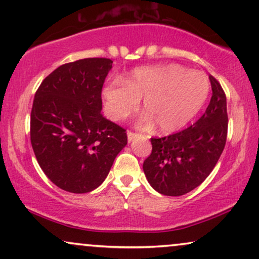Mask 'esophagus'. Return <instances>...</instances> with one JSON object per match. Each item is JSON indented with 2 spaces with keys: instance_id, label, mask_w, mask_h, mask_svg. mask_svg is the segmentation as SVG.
<instances>
[{
  "instance_id": "34e87169",
  "label": "esophagus",
  "mask_w": 259,
  "mask_h": 259,
  "mask_svg": "<svg viewBox=\"0 0 259 259\" xmlns=\"http://www.w3.org/2000/svg\"><path fill=\"white\" fill-rule=\"evenodd\" d=\"M126 135H127V141H129V142H132L133 140H135L137 136H139V134H136V133H133V132H127L126 133Z\"/></svg>"
}]
</instances>
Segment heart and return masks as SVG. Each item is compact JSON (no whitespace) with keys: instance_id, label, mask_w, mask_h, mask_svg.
I'll list each match as a JSON object with an SVG mask.
<instances>
[{"instance_id":"obj_1","label":"heart","mask_w":259,"mask_h":259,"mask_svg":"<svg viewBox=\"0 0 259 259\" xmlns=\"http://www.w3.org/2000/svg\"><path fill=\"white\" fill-rule=\"evenodd\" d=\"M210 92L207 75L188 70L181 64L137 68L126 81L114 78L103 94L110 118H126L139 109L143 99L142 123L156 124L162 133L182 129L196 117Z\"/></svg>"}]
</instances>
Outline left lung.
Returning <instances> with one entry per match:
<instances>
[{"label":"left lung","instance_id":"8db88e82","mask_svg":"<svg viewBox=\"0 0 259 259\" xmlns=\"http://www.w3.org/2000/svg\"><path fill=\"white\" fill-rule=\"evenodd\" d=\"M212 96L203 116L172 135L150 139L152 153L143 171L152 188L165 196H182L201 185L217 165L227 139L226 94L209 76Z\"/></svg>","mask_w":259,"mask_h":259}]
</instances>
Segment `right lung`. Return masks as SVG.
<instances>
[{
	"mask_svg": "<svg viewBox=\"0 0 259 259\" xmlns=\"http://www.w3.org/2000/svg\"><path fill=\"white\" fill-rule=\"evenodd\" d=\"M110 58L65 63L42 80L31 111V143L50 181L86 194L105 181L127 143L125 129L101 114V90Z\"/></svg>",
	"mask_w": 259,
	"mask_h": 259,
	"instance_id": "right-lung-1",
	"label": "right lung"
}]
</instances>
